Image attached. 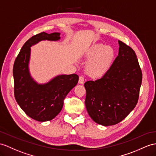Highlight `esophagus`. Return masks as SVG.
I'll use <instances>...</instances> for the list:
<instances>
[{"mask_svg": "<svg viewBox=\"0 0 156 156\" xmlns=\"http://www.w3.org/2000/svg\"><path fill=\"white\" fill-rule=\"evenodd\" d=\"M84 81H85L84 77H82V76H80V77H79V84H83V83H84Z\"/></svg>", "mask_w": 156, "mask_h": 156, "instance_id": "esophagus-1", "label": "esophagus"}]
</instances>
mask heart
<instances>
[{"instance_id": "1", "label": "heart", "mask_w": 156, "mask_h": 156, "mask_svg": "<svg viewBox=\"0 0 156 156\" xmlns=\"http://www.w3.org/2000/svg\"><path fill=\"white\" fill-rule=\"evenodd\" d=\"M90 60L86 66V71L93 78H98L104 75L115 59V52L111 46L102 44H93L86 53Z\"/></svg>"}]
</instances>
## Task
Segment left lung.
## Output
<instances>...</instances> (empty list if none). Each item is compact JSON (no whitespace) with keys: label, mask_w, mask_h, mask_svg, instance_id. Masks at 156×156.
I'll list each match as a JSON object with an SVG mask.
<instances>
[{"label":"left lung","mask_w":156,"mask_h":156,"mask_svg":"<svg viewBox=\"0 0 156 156\" xmlns=\"http://www.w3.org/2000/svg\"><path fill=\"white\" fill-rule=\"evenodd\" d=\"M119 55L102 77L85 83L90 117L105 126L121 122L137 104L142 73L134 51L119 40Z\"/></svg>","instance_id":"1"}]
</instances>
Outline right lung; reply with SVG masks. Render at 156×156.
<instances>
[{
    "instance_id": "1",
    "label": "right lung",
    "mask_w": 156,
    "mask_h": 156,
    "mask_svg": "<svg viewBox=\"0 0 156 156\" xmlns=\"http://www.w3.org/2000/svg\"><path fill=\"white\" fill-rule=\"evenodd\" d=\"M60 34L43 32L30 37L21 48L14 64L16 101L26 115L39 122L51 120L58 115L66 97L77 85L79 80L76 74L59 75L48 83L39 84L30 75L31 47L43 40L58 41Z\"/></svg>"
}]
</instances>
